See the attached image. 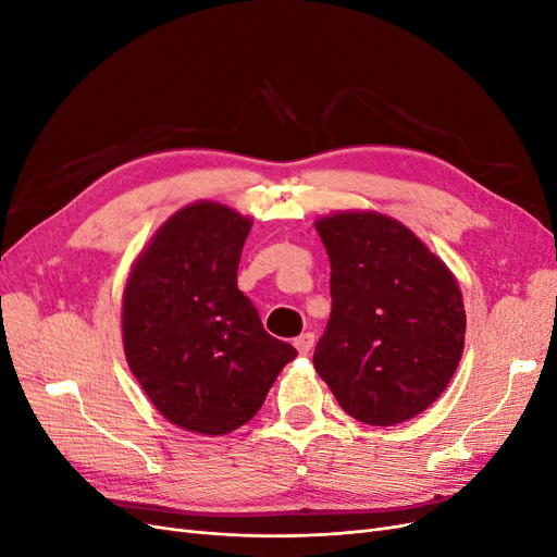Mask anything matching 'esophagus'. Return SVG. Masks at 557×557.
I'll return each mask as SVG.
<instances>
[{"label": "esophagus", "instance_id": "obj_1", "mask_svg": "<svg viewBox=\"0 0 557 557\" xmlns=\"http://www.w3.org/2000/svg\"><path fill=\"white\" fill-rule=\"evenodd\" d=\"M313 342H315V336L311 332L299 334L295 339V348L299 350V356H309V350L313 348Z\"/></svg>", "mask_w": 557, "mask_h": 557}]
</instances>
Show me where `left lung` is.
I'll list each match as a JSON object with an SVG mask.
<instances>
[{
  "instance_id": "left-lung-1",
  "label": "left lung",
  "mask_w": 557,
  "mask_h": 557,
  "mask_svg": "<svg viewBox=\"0 0 557 557\" xmlns=\"http://www.w3.org/2000/svg\"><path fill=\"white\" fill-rule=\"evenodd\" d=\"M332 276V313L313 367L360 423L391 428L440 399L460 364V285L416 234L379 211L315 221Z\"/></svg>"
}]
</instances>
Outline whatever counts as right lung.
I'll return each instance as SVG.
<instances>
[{
    "label": "right lung",
    "instance_id": "obj_1",
    "mask_svg": "<svg viewBox=\"0 0 557 557\" xmlns=\"http://www.w3.org/2000/svg\"><path fill=\"white\" fill-rule=\"evenodd\" d=\"M250 225L218 201H193L160 225L125 283L127 364L153 407L188 432L221 436L248 423L297 356L237 288Z\"/></svg>",
    "mask_w": 557,
    "mask_h": 557
}]
</instances>
